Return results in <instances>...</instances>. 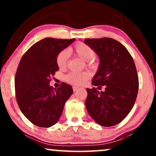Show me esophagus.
<instances>
[{
	"mask_svg": "<svg viewBox=\"0 0 156 156\" xmlns=\"http://www.w3.org/2000/svg\"><path fill=\"white\" fill-rule=\"evenodd\" d=\"M73 89L74 92H76V91L78 89V87H73Z\"/></svg>",
	"mask_w": 156,
	"mask_h": 156,
	"instance_id": "obj_1",
	"label": "esophagus"
}]
</instances>
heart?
<instances>
[{
  "label": "heart",
  "instance_id": "obj_1",
  "mask_svg": "<svg viewBox=\"0 0 156 156\" xmlns=\"http://www.w3.org/2000/svg\"><path fill=\"white\" fill-rule=\"evenodd\" d=\"M69 51L72 52L77 56L80 57L83 61L88 62L89 67H94V62L93 58L95 55V53L87 44L80 42L76 44L74 47L70 48ZM69 59V52L67 50H62L58 53L56 56V64L60 69H64L67 67ZM89 78V74L87 72H70L65 76V80L68 83L76 86H81L87 81Z\"/></svg>",
  "mask_w": 156,
  "mask_h": 156
}]
</instances>
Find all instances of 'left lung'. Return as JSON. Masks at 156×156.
<instances>
[{
	"label": "left lung",
	"instance_id": "8db88e82",
	"mask_svg": "<svg viewBox=\"0 0 156 156\" xmlns=\"http://www.w3.org/2000/svg\"><path fill=\"white\" fill-rule=\"evenodd\" d=\"M100 58L92 85L105 86L104 92L87 88L85 105L89 114L104 127L117 125L129 114L136 99L139 78L131 55L120 42L112 38L86 39Z\"/></svg>",
	"mask_w": 156,
	"mask_h": 156
}]
</instances>
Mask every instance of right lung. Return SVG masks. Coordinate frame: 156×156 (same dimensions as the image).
I'll return each instance as SVG.
<instances>
[{
	"label": "right lung",
	"instance_id": "obj_1",
	"mask_svg": "<svg viewBox=\"0 0 156 156\" xmlns=\"http://www.w3.org/2000/svg\"><path fill=\"white\" fill-rule=\"evenodd\" d=\"M75 39L45 38L36 42L23 55L15 79V94L21 112L34 125L49 128L57 122L73 90L62 82L58 89L49 85L58 70L56 56Z\"/></svg>",
	"mask_w": 156,
	"mask_h": 156
}]
</instances>
